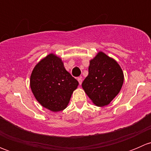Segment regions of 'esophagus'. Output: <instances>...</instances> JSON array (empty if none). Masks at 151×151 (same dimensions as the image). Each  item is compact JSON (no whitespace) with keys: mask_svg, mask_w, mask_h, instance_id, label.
Here are the masks:
<instances>
[{"mask_svg":"<svg viewBox=\"0 0 151 151\" xmlns=\"http://www.w3.org/2000/svg\"><path fill=\"white\" fill-rule=\"evenodd\" d=\"M77 80H78V82H79V84L81 85L82 83H83V79H82V77H78V78H77Z\"/></svg>","mask_w":151,"mask_h":151,"instance_id":"34e87169","label":"esophagus"}]
</instances>
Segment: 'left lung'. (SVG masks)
<instances>
[{"label":"left lung","instance_id":"1","mask_svg":"<svg viewBox=\"0 0 151 151\" xmlns=\"http://www.w3.org/2000/svg\"><path fill=\"white\" fill-rule=\"evenodd\" d=\"M123 80V72L116 60L99 52L90 60L88 75L82 87L94 104L104 106L119 93Z\"/></svg>","mask_w":151,"mask_h":151}]
</instances>
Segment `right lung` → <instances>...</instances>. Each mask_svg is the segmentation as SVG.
<instances>
[{
    "mask_svg": "<svg viewBox=\"0 0 151 151\" xmlns=\"http://www.w3.org/2000/svg\"><path fill=\"white\" fill-rule=\"evenodd\" d=\"M78 85L66 70L61 58L52 53L42 59L30 75V88L36 99L52 112L66 109Z\"/></svg>",
    "mask_w": 151,
    "mask_h": 151,
    "instance_id": "add662e5",
    "label": "right lung"
}]
</instances>
